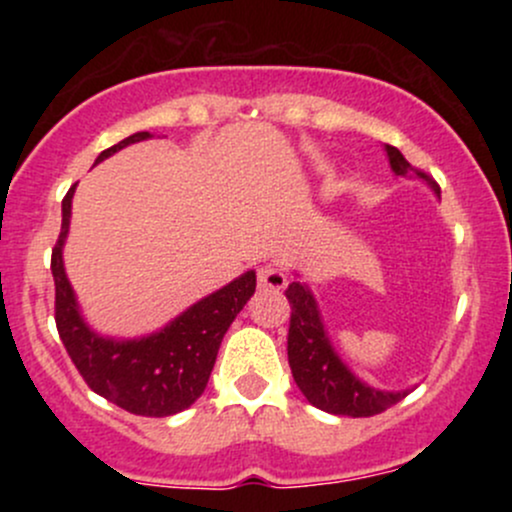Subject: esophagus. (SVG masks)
Returning a JSON list of instances; mask_svg holds the SVG:
<instances>
[{
  "mask_svg": "<svg viewBox=\"0 0 512 512\" xmlns=\"http://www.w3.org/2000/svg\"><path fill=\"white\" fill-rule=\"evenodd\" d=\"M257 279H260V286L264 289H284L289 284V276L284 274V269L274 267V264H264V267L257 269Z\"/></svg>",
  "mask_w": 512,
  "mask_h": 512,
  "instance_id": "34e87169",
  "label": "esophagus"
}]
</instances>
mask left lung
Masks as SVG:
<instances>
[{
  "label": "left lung",
  "instance_id": "obj_1",
  "mask_svg": "<svg viewBox=\"0 0 512 512\" xmlns=\"http://www.w3.org/2000/svg\"><path fill=\"white\" fill-rule=\"evenodd\" d=\"M390 166L397 175L416 173L419 178L431 182L433 190L440 195V187L433 182L424 170L414 168L399 154L395 146H387ZM291 305L289 337H286V351H289V366L293 380L301 387V392L310 404L327 414L337 416H375L380 411L390 409L392 404L402 402L409 395L404 392H385L368 387L366 383L354 378L349 368L339 361L327 339L325 327H322L320 315H317L315 298L303 284L293 281L284 291Z\"/></svg>",
  "mask_w": 512,
  "mask_h": 512
}]
</instances>
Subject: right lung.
<instances>
[{"label":"right lung","instance_id":"1","mask_svg":"<svg viewBox=\"0 0 512 512\" xmlns=\"http://www.w3.org/2000/svg\"><path fill=\"white\" fill-rule=\"evenodd\" d=\"M149 137V132L132 134L105 149L98 161L113 156L122 146ZM74 187H69L62 199V228L50 260L55 279V325L64 349L84 383L120 409L154 419L178 414L195 404L207 387L223 334L255 293V272L243 274L221 291L211 293L151 337L132 342L98 337L81 320L62 267V245L69 231Z\"/></svg>","mask_w":512,"mask_h":512}]
</instances>
